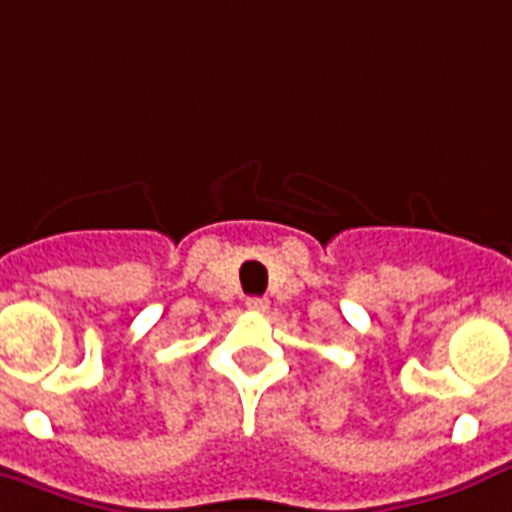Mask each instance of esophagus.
I'll return each mask as SVG.
<instances>
[{
  "label": "esophagus",
  "mask_w": 512,
  "mask_h": 512,
  "mask_svg": "<svg viewBox=\"0 0 512 512\" xmlns=\"http://www.w3.org/2000/svg\"><path fill=\"white\" fill-rule=\"evenodd\" d=\"M245 307L251 312H267L269 310V301L264 296H251V299L245 301Z\"/></svg>",
  "instance_id": "34e87169"
}]
</instances>
